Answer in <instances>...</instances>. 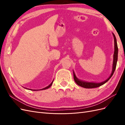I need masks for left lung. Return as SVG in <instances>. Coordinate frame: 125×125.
Wrapping results in <instances>:
<instances>
[{"mask_svg": "<svg viewBox=\"0 0 125 125\" xmlns=\"http://www.w3.org/2000/svg\"><path fill=\"white\" fill-rule=\"evenodd\" d=\"M113 36H114V56H113V68H112V73L110 75L109 77L106 79L105 81H103L102 82H99V83H95V82H86V81H82L78 79L76 76H75V73L73 71V78H74V81L76 83L81 87H83V88H87V89H91V88H97V87H99L102 85H103L105 84L106 82H107L110 78L112 77V75L114 73V71L115 70L116 67V65H117V59H118V46H117V40L116 39V37L114 35V33H113Z\"/></svg>", "mask_w": 125, "mask_h": 125, "instance_id": "obj_1", "label": "left lung"}]
</instances>
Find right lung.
<instances>
[{
    "instance_id": "1",
    "label": "right lung",
    "mask_w": 125,
    "mask_h": 125,
    "mask_svg": "<svg viewBox=\"0 0 125 125\" xmlns=\"http://www.w3.org/2000/svg\"><path fill=\"white\" fill-rule=\"evenodd\" d=\"M54 81V80H53ZM53 81H52V83H51L49 85H48L47 86H46V87H45V88H43V89H41L40 90H45V89H48L49 88H50V87L51 86V85H52V82H53ZM33 91H36L35 90H33ZM37 91V90H36Z\"/></svg>"
}]
</instances>
